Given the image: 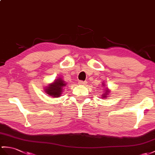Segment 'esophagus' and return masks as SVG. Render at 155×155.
Returning a JSON list of instances; mask_svg holds the SVG:
<instances>
[{
  "instance_id": "34e87169",
  "label": "esophagus",
  "mask_w": 155,
  "mask_h": 155,
  "mask_svg": "<svg viewBox=\"0 0 155 155\" xmlns=\"http://www.w3.org/2000/svg\"><path fill=\"white\" fill-rule=\"evenodd\" d=\"M86 83V82H85V81H81L78 82V84H80V85H85Z\"/></svg>"
}]
</instances>
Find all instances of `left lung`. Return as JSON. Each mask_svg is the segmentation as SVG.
I'll return each instance as SVG.
<instances>
[{"mask_svg":"<svg viewBox=\"0 0 155 155\" xmlns=\"http://www.w3.org/2000/svg\"><path fill=\"white\" fill-rule=\"evenodd\" d=\"M102 86H103V91H104V93H103V94L102 95V98H104V99H106V98H107V96L109 95V93L110 92V90H109V88H107L106 86H105V84H104V82H102Z\"/></svg>","mask_w":155,"mask_h":155,"instance_id":"left-lung-1","label":"left lung"}]
</instances>
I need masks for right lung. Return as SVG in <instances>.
I'll return each mask as SVG.
<instances>
[{"instance_id":"right-lung-1","label":"right lung","mask_w":155,"mask_h":155,"mask_svg":"<svg viewBox=\"0 0 155 155\" xmlns=\"http://www.w3.org/2000/svg\"><path fill=\"white\" fill-rule=\"evenodd\" d=\"M67 82L62 78L59 77L48 86L44 87V91L46 94L53 98H59L63 93V88L67 85Z\"/></svg>"}]
</instances>
